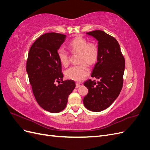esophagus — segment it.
<instances>
[{"instance_id":"obj_1","label":"esophagus","mask_w":150,"mask_h":150,"mask_svg":"<svg viewBox=\"0 0 150 150\" xmlns=\"http://www.w3.org/2000/svg\"><path fill=\"white\" fill-rule=\"evenodd\" d=\"M80 86H81V84H80L79 83H76V88H79Z\"/></svg>"}]
</instances>
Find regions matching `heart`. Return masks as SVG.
Listing matches in <instances>:
<instances>
[{
    "instance_id": "1",
    "label": "heart",
    "mask_w": 150,
    "mask_h": 150,
    "mask_svg": "<svg viewBox=\"0 0 150 150\" xmlns=\"http://www.w3.org/2000/svg\"><path fill=\"white\" fill-rule=\"evenodd\" d=\"M67 48L71 53H79L78 62L79 64L72 66L65 71L68 79L76 81H83L90 72V66L96 62L99 56V49L96 44L91 42L83 37H76L71 40L67 44ZM57 55L61 64L67 66L69 62V53L64 49H58Z\"/></svg>"
}]
</instances>
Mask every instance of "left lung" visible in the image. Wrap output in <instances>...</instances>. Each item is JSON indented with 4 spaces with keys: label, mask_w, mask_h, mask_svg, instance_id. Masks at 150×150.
Here are the masks:
<instances>
[{
    "label": "left lung",
    "mask_w": 150,
    "mask_h": 150,
    "mask_svg": "<svg viewBox=\"0 0 150 150\" xmlns=\"http://www.w3.org/2000/svg\"><path fill=\"white\" fill-rule=\"evenodd\" d=\"M87 34L98 41L99 56L91 77L99 81L84 82L88 93L83 103L88 110L99 112L110 106L118 97L123 85L125 61L118 42L112 36L100 30Z\"/></svg>",
    "instance_id": "8db88e82"
}]
</instances>
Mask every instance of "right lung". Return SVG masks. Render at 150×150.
I'll list each match as a JSON object with an SVG mask.
<instances>
[{
	"label": "right lung",
	"mask_w": 150,
	"mask_h": 150,
	"mask_svg": "<svg viewBox=\"0 0 150 150\" xmlns=\"http://www.w3.org/2000/svg\"><path fill=\"white\" fill-rule=\"evenodd\" d=\"M66 35L46 33L35 40L30 48L26 64L30 84L39 105L51 112L66 108L69 95L76 87L73 80L62 81V66L57 52ZM62 83L57 86V82Z\"/></svg>",
	"instance_id": "1"
}]
</instances>
